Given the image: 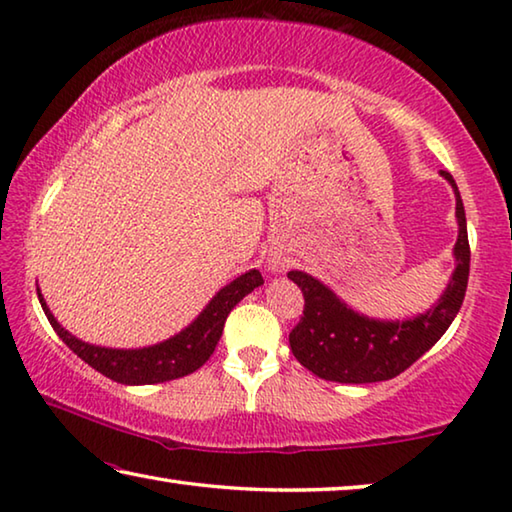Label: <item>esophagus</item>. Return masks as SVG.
<instances>
[{
    "label": "esophagus",
    "mask_w": 512,
    "mask_h": 512,
    "mask_svg": "<svg viewBox=\"0 0 512 512\" xmlns=\"http://www.w3.org/2000/svg\"><path fill=\"white\" fill-rule=\"evenodd\" d=\"M271 266H273V268H275V264H271Z\"/></svg>",
    "instance_id": "1"
}]
</instances>
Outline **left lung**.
Wrapping results in <instances>:
<instances>
[{"instance_id":"8db88e82","label":"left lung","mask_w":512,"mask_h":512,"mask_svg":"<svg viewBox=\"0 0 512 512\" xmlns=\"http://www.w3.org/2000/svg\"><path fill=\"white\" fill-rule=\"evenodd\" d=\"M456 196L458 239L454 271L447 287L422 314L404 320H384L359 314L348 302L305 271H289L305 296V311L289 334L293 357L316 377L339 384H372L393 379L418 361L452 325L463 305L470 277V244L461 192L447 171H440Z\"/></svg>"}]
</instances>
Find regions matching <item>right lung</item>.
Returning a JSON list of instances; mask_svg holds the SVG:
<instances>
[{
    "instance_id": "obj_1",
    "label": "right lung",
    "mask_w": 512,
    "mask_h": 512,
    "mask_svg": "<svg viewBox=\"0 0 512 512\" xmlns=\"http://www.w3.org/2000/svg\"><path fill=\"white\" fill-rule=\"evenodd\" d=\"M262 273L257 268L241 273L230 284L216 291V296L207 302L205 309L198 314L192 323L171 339L160 341L146 348L124 350V348H103V345L85 343L69 334L67 329L58 323L47 307V300L42 296L40 287L36 284L38 300L45 311L51 327L63 339V343L72 350L76 357H81L88 366L99 370L101 375L126 386H144V384H162L185 375H192L203 363L212 357V352L223 334L225 318L237 302L244 300L250 291L262 287Z\"/></svg>"
}]
</instances>
